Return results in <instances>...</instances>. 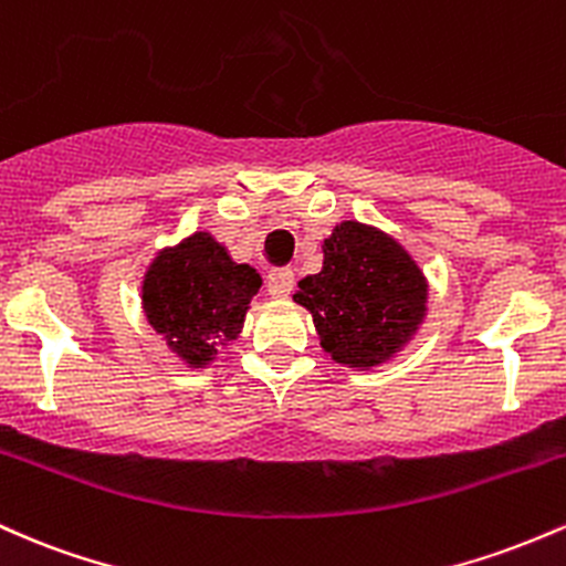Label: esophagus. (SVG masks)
<instances>
[{
	"label": "esophagus",
	"mask_w": 566,
	"mask_h": 566,
	"mask_svg": "<svg viewBox=\"0 0 566 566\" xmlns=\"http://www.w3.org/2000/svg\"><path fill=\"white\" fill-rule=\"evenodd\" d=\"M266 291H270L272 300H285V296L294 291V270L289 266H277L266 275Z\"/></svg>",
	"instance_id": "obj_1"
}]
</instances>
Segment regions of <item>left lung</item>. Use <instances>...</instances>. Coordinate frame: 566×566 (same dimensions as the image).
Segmentation results:
<instances>
[{
	"mask_svg": "<svg viewBox=\"0 0 566 566\" xmlns=\"http://www.w3.org/2000/svg\"><path fill=\"white\" fill-rule=\"evenodd\" d=\"M294 302L313 313L321 347L336 364L371 368L417 332L428 283L390 234L342 221L323 243V270L302 277Z\"/></svg>",
	"mask_w": 566,
	"mask_h": 566,
	"instance_id": "1",
	"label": "left lung"
}]
</instances>
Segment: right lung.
<instances>
[{
    "instance_id": "obj_1",
    "label": "right lung",
    "mask_w": 566,
    "mask_h": 566,
    "mask_svg": "<svg viewBox=\"0 0 566 566\" xmlns=\"http://www.w3.org/2000/svg\"><path fill=\"white\" fill-rule=\"evenodd\" d=\"M262 277L208 232H195L176 249L160 251L144 277V313L168 347L200 368L211 364L216 339H238L251 296Z\"/></svg>"
}]
</instances>
